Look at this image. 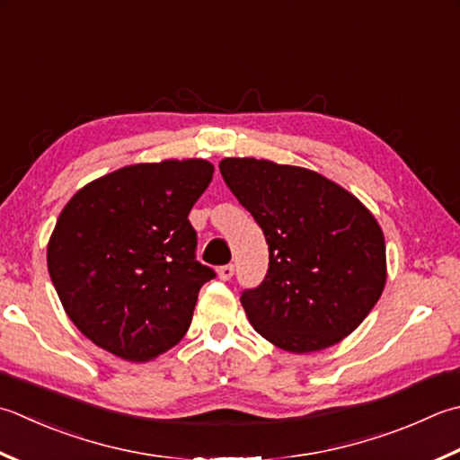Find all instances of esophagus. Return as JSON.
<instances>
[{"mask_svg":"<svg viewBox=\"0 0 460 460\" xmlns=\"http://www.w3.org/2000/svg\"><path fill=\"white\" fill-rule=\"evenodd\" d=\"M217 275H219L221 281H229V279L235 275V267H233V265H223V267L217 269Z\"/></svg>","mask_w":460,"mask_h":460,"instance_id":"obj_1","label":"esophagus"}]
</instances>
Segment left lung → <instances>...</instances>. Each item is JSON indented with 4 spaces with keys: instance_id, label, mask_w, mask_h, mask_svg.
I'll return each instance as SVG.
<instances>
[{
    "instance_id": "obj_1",
    "label": "left lung",
    "mask_w": 460,
    "mask_h": 460,
    "mask_svg": "<svg viewBox=\"0 0 460 460\" xmlns=\"http://www.w3.org/2000/svg\"><path fill=\"white\" fill-rule=\"evenodd\" d=\"M219 169L269 245L263 283L241 295L251 325L296 355L341 343L386 283L375 215L317 171L255 157H225Z\"/></svg>"
}]
</instances>
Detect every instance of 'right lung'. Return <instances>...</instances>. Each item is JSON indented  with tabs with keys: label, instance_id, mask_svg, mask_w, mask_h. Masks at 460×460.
Returning <instances> with one entry per match:
<instances>
[{
	"label": "right lung",
	"instance_id": "1",
	"mask_svg": "<svg viewBox=\"0 0 460 460\" xmlns=\"http://www.w3.org/2000/svg\"><path fill=\"white\" fill-rule=\"evenodd\" d=\"M205 159L135 164L81 187L59 213L48 269L67 317L123 361L177 345L215 277L195 261L189 211L209 187Z\"/></svg>",
	"mask_w": 460,
	"mask_h": 460
}]
</instances>
